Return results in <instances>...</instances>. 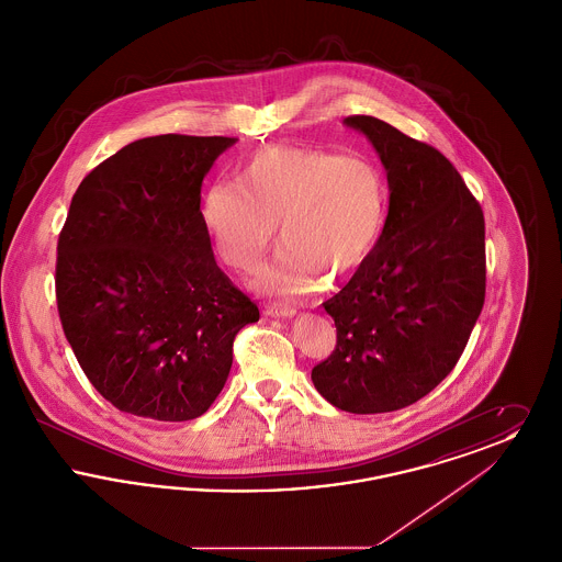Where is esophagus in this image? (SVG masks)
I'll return each instance as SVG.
<instances>
[{"label": "esophagus", "instance_id": "obj_1", "mask_svg": "<svg viewBox=\"0 0 562 562\" xmlns=\"http://www.w3.org/2000/svg\"><path fill=\"white\" fill-rule=\"evenodd\" d=\"M266 314L273 316V318H291L294 314V307L293 305H289V303H278V301H273V303H268Z\"/></svg>", "mask_w": 562, "mask_h": 562}]
</instances>
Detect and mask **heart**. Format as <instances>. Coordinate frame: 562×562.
Returning <instances> with one entry per match:
<instances>
[{
	"mask_svg": "<svg viewBox=\"0 0 562 562\" xmlns=\"http://www.w3.org/2000/svg\"><path fill=\"white\" fill-rule=\"evenodd\" d=\"M238 180L206 189L202 216L218 259L241 273L261 268L280 223L282 246L257 280L261 291L303 294L321 278L344 280L381 238L387 183L367 156L266 147Z\"/></svg>",
	"mask_w": 562,
	"mask_h": 562,
	"instance_id": "obj_1",
	"label": "heart"
}]
</instances>
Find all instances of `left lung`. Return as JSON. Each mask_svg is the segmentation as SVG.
<instances>
[{
	"mask_svg": "<svg viewBox=\"0 0 562 562\" xmlns=\"http://www.w3.org/2000/svg\"><path fill=\"white\" fill-rule=\"evenodd\" d=\"M346 124L383 161L390 211L371 255L324 301L337 346L312 381L341 411L390 413L428 396L468 346L486 291L484 214L436 147L373 115Z\"/></svg>",
	"mask_w": 562,
	"mask_h": 562,
	"instance_id": "left-lung-1",
	"label": "left lung"
}]
</instances>
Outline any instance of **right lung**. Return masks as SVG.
Instances as JSON below:
<instances>
[{
  "mask_svg": "<svg viewBox=\"0 0 562 562\" xmlns=\"http://www.w3.org/2000/svg\"><path fill=\"white\" fill-rule=\"evenodd\" d=\"M238 138L160 134L90 170L56 246V307L94 390L117 411L189 422L211 408L259 307L216 266L200 211Z\"/></svg>",
  "mask_w": 562,
  "mask_h": 562,
  "instance_id": "1",
  "label": "right lung"
}]
</instances>
